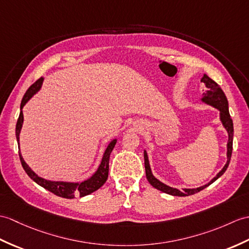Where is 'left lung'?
Segmentation results:
<instances>
[{
    "instance_id": "obj_1",
    "label": "left lung",
    "mask_w": 249,
    "mask_h": 249,
    "mask_svg": "<svg viewBox=\"0 0 249 249\" xmlns=\"http://www.w3.org/2000/svg\"><path fill=\"white\" fill-rule=\"evenodd\" d=\"M201 83H204L206 86V90L203 93V96H201L200 101L207 104V105L212 106L216 108L219 111V121L222 122V125L225 129H226L227 134H228V141H227V161L225 165L223 166V169L219 171L215 177H213L211 180L204 184V186L198 187V188H194V189H182V190H178L176 188H173L167 186V184L161 182L159 179L156 178L153 175V172L151 169V165H149V160H148V156L145 149H144V164H145V173H146V178L148 182L152 184V186L157 189L161 192L170 194L173 196H189V195H193L195 193L199 192V191L204 190L208 186H210L211 183L214 182L217 178L221 177L225 172H226L227 167L230 162V158H231V154H232V141H233V123L232 120L230 118L229 110H228V101L227 97L225 95L223 90L221 89L214 80L211 79L207 74H204V76L200 79Z\"/></svg>"
}]
</instances>
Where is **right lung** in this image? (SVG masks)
<instances>
[{"instance_id":"1","label":"right lung","mask_w":249,"mask_h":249,"mask_svg":"<svg viewBox=\"0 0 249 249\" xmlns=\"http://www.w3.org/2000/svg\"><path fill=\"white\" fill-rule=\"evenodd\" d=\"M43 79L44 78L41 77L39 78L36 83H34L30 88L27 89L21 102L20 115L16 125V137H17V142H18V146H19V156H20L22 166L26 172V174L30 176L35 182L38 183L39 186H41L45 190L50 191V192L54 193L55 195L60 196V197H63V198H70V199L75 198L76 196L84 197L86 195H89L91 193L95 192L96 190L100 189L103 184L106 182L108 178V172H109V158H110V154L112 152V149L114 148V145L117 144L118 139L117 138L112 139V140L108 143L105 152L103 154L101 163L98 165L97 170L94 172L93 175L82 182L53 181V180H49V179H44L42 177L38 176L36 173H35L30 166H28V164L25 162L24 159L22 157V154L20 152V132L22 129L23 121H24L22 109L26 105V103L30 101L40 89H41Z\"/></svg>"}]
</instances>
